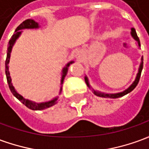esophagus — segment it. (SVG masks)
Instances as JSON below:
<instances>
[{
  "label": "esophagus",
  "mask_w": 149,
  "mask_h": 149,
  "mask_svg": "<svg viewBox=\"0 0 149 149\" xmlns=\"http://www.w3.org/2000/svg\"><path fill=\"white\" fill-rule=\"evenodd\" d=\"M75 57H76V59L77 61H81L83 59V53H82V52L80 51V50L76 51V52H75Z\"/></svg>",
  "instance_id": "1"
}]
</instances>
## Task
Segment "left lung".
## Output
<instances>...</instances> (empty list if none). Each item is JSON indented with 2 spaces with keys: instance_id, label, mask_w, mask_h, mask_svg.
<instances>
[{
  "instance_id": "1",
  "label": "left lung",
  "mask_w": 149,
  "mask_h": 149,
  "mask_svg": "<svg viewBox=\"0 0 149 149\" xmlns=\"http://www.w3.org/2000/svg\"><path fill=\"white\" fill-rule=\"evenodd\" d=\"M131 36L132 37V38L136 41L138 45V47L140 48L141 47V42H140V40H139V37H137V34L136 33V30H135L134 28H132L131 29ZM142 69H143V56L141 57V64H140V66H139V68H138V72L136 74V77L135 78V81L132 82V84L128 88H126L125 91L123 92H120V93H102V92H100V91L95 90L93 88H92V86L89 84V81H88V78L87 76L84 77V81H85V83L87 84V86L90 89H92L93 93L97 97H105V98H118V97H121L123 96H125L126 94L129 93L130 92L134 89L136 87L137 85L138 82H139V80H140V77H141V72H142Z\"/></svg>"
}]
</instances>
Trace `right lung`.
<instances>
[{
  "label": "right lung",
  "instance_id": "1",
  "mask_svg": "<svg viewBox=\"0 0 149 149\" xmlns=\"http://www.w3.org/2000/svg\"><path fill=\"white\" fill-rule=\"evenodd\" d=\"M40 25L39 24L37 23V21H35L33 19H28V20H25L24 21H23L19 26H18L16 30H15L14 34L12 36L11 39L9 40L8 44V51H7V57H6V61H5V75H6V78H7V82L8 84V87H9V89L11 91V93L13 94L17 99L21 101V103L24 104L25 106L30 109L32 110H43L45 109H48L49 107H52V105H54L56 104L57 103L58 101V97H56L54 98H52V100H49V101H45V102H41V103H36L35 101H33V100H29V99H25L24 97H23V96H21V94H19L17 92V90L15 89L13 84L12 83V79L11 77H10V72H9V67H8V64H9V61H10V56H11V52L12 49H13V47L14 45V44L17 41V40L20 37V36L22 33V29H39ZM74 63L73 61H69L65 65V67L63 68L61 71V88H60V92H59V94L61 93L62 91V84L64 82V80H65V77H66V75L68 73V67L69 65Z\"/></svg>",
  "mask_w": 149,
  "mask_h": 149
}]
</instances>
